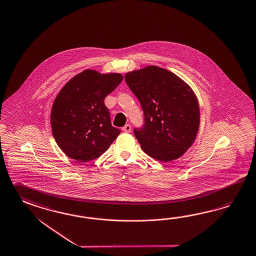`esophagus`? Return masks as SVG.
Returning a JSON list of instances; mask_svg holds the SVG:
<instances>
[{
  "label": "esophagus",
  "instance_id": "34e87169",
  "mask_svg": "<svg viewBox=\"0 0 256 256\" xmlns=\"http://www.w3.org/2000/svg\"><path fill=\"white\" fill-rule=\"evenodd\" d=\"M122 131H124L125 132H130L132 131V127L130 124H126L125 126L122 127Z\"/></svg>",
  "mask_w": 256,
  "mask_h": 256
}]
</instances>
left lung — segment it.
<instances>
[{"label": "left lung", "instance_id": "left-lung-1", "mask_svg": "<svg viewBox=\"0 0 256 256\" xmlns=\"http://www.w3.org/2000/svg\"><path fill=\"white\" fill-rule=\"evenodd\" d=\"M125 80L144 112L134 136L142 150L158 160L181 157L194 143L200 127V106L190 86L174 73L148 66L125 74Z\"/></svg>", "mask_w": 256, "mask_h": 256}]
</instances>
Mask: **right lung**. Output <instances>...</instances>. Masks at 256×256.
I'll return each instance as SVG.
<instances>
[{
	"label": "right lung",
	"mask_w": 256,
	"mask_h": 256,
	"mask_svg": "<svg viewBox=\"0 0 256 256\" xmlns=\"http://www.w3.org/2000/svg\"><path fill=\"white\" fill-rule=\"evenodd\" d=\"M124 76L86 70L70 80L52 104L50 122L56 144L68 157L86 162L100 157L120 130L104 104Z\"/></svg>",
	"instance_id": "right-lung-1"
}]
</instances>
